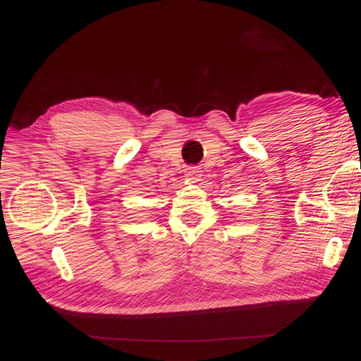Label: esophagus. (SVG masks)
Returning a JSON list of instances; mask_svg holds the SVG:
<instances>
[{"label": "esophagus", "mask_w": 361, "mask_h": 361, "mask_svg": "<svg viewBox=\"0 0 361 361\" xmlns=\"http://www.w3.org/2000/svg\"><path fill=\"white\" fill-rule=\"evenodd\" d=\"M200 172L201 171H200V168H197V166H190V168L186 169V177H188L189 181L197 183L200 180V177H201Z\"/></svg>", "instance_id": "esophagus-1"}]
</instances>
